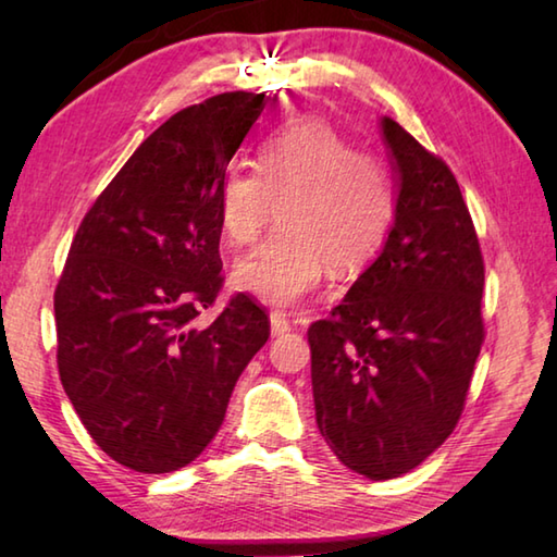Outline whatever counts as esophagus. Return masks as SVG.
Here are the masks:
<instances>
[{"label": "esophagus", "mask_w": 557, "mask_h": 557, "mask_svg": "<svg viewBox=\"0 0 557 557\" xmlns=\"http://www.w3.org/2000/svg\"><path fill=\"white\" fill-rule=\"evenodd\" d=\"M289 330H292V323L287 321L285 313H280V311L270 313V333H272V337L285 335V333H289Z\"/></svg>", "instance_id": "1"}]
</instances>
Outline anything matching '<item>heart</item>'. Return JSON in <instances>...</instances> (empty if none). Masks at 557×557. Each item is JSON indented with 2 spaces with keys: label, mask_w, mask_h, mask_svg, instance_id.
Wrapping results in <instances>:
<instances>
[{
  "label": "heart",
  "mask_w": 557,
  "mask_h": 557,
  "mask_svg": "<svg viewBox=\"0 0 557 557\" xmlns=\"http://www.w3.org/2000/svg\"><path fill=\"white\" fill-rule=\"evenodd\" d=\"M280 206V232L234 268V287L294 306L321 285L325 265L369 263L395 218L385 170L321 120L289 122L258 150V172L220 184V227L230 246L256 242Z\"/></svg>",
  "instance_id": "1"
}]
</instances>
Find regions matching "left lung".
<instances>
[{
  "label": "left lung",
  "mask_w": 557,
  "mask_h": 557,
  "mask_svg": "<svg viewBox=\"0 0 557 557\" xmlns=\"http://www.w3.org/2000/svg\"><path fill=\"white\" fill-rule=\"evenodd\" d=\"M395 218L381 253L309 327L318 431L347 469L397 479L455 431L483 345V258L455 174L381 116Z\"/></svg>",
  "instance_id": "1"
}]
</instances>
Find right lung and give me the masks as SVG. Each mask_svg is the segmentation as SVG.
Returning a JSON list of instances; mask_svg holds the SVG:
<instances>
[{
  "label": "right lung",
  "mask_w": 557,
  "mask_h": 557,
  "mask_svg": "<svg viewBox=\"0 0 557 557\" xmlns=\"http://www.w3.org/2000/svg\"><path fill=\"white\" fill-rule=\"evenodd\" d=\"M268 98L222 92L176 112L92 203L54 292L57 363L92 441L120 465L170 474L220 431L265 345V311L222 287L220 184Z\"/></svg>",
  "instance_id": "1"
}]
</instances>
